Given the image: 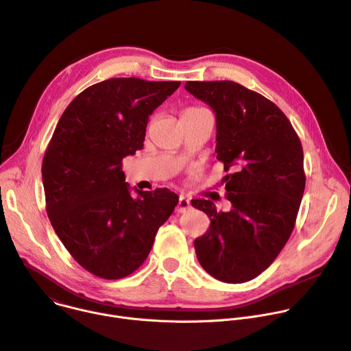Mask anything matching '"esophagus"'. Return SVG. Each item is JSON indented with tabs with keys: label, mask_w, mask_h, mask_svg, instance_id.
<instances>
[{
	"label": "esophagus",
	"mask_w": 351,
	"mask_h": 351,
	"mask_svg": "<svg viewBox=\"0 0 351 351\" xmlns=\"http://www.w3.org/2000/svg\"><path fill=\"white\" fill-rule=\"evenodd\" d=\"M190 202L184 197V196H180L179 197V203H178V206H176V213L178 214H183V213H186L187 210H190Z\"/></svg>",
	"instance_id": "1"
}]
</instances>
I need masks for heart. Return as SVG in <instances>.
<instances>
[{
  "label": "heart",
  "instance_id": "heart-1",
  "mask_svg": "<svg viewBox=\"0 0 351 351\" xmlns=\"http://www.w3.org/2000/svg\"><path fill=\"white\" fill-rule=\"evenodd\" d=\"M206 109L203 108H197V106H190V108H186L182 113V116H190V114H196V113H200V112H204Z\"/></svg>",
  "mask_w": 351,
  "mask_h": 351
}]
</instances>
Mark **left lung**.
<instances>
[{"label": "left lung", "mask_w": 351, "mask_h": 351, "mask_svg": "<svg viewBox=\"0 0 351 351\" xmlns=\"http://www.w3.org/2000/svg\"><path fill=\"white\" fill-rule=\"evenodd\" d=\"M217 120V159L232 208L217 211L211 200L192 206L210 218L195 239L202 267L224 282L258 277L289 241L305 189L301 141L287 116L263 95L232 81H187Z\"/></svg>", "instance_id": "left-lung-1"}]
</instances>
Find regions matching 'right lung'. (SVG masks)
<instances>
[{
    "instance_id": "add662e5",
    "label": "right lung",
    "mask_w": 351,
    "mask_h": 351,
    "mask_svg": "<svg viewBox=\"0 0 351 351\" xmlns=\"http://www.w3.org/2000/svg\"><path fill=\"white\" fill-rule=\"evenodd\" d=\"M179 85L134 77L95 84L67 106L47 145L49 219L77 263L101 278L136 271L179 202L168 189H136L133 197L121 169L123 158L143 148L149 114Z\"/></svg>"
}]
</instances>
